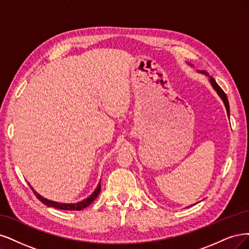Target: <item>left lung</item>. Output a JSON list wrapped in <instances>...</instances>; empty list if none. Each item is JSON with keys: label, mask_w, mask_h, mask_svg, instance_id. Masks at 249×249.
I'll return each mask as SVG.
<instances>
[{"label": "left lung", "mask_w": 249, "mask_h": 249, "mask_svg": "<svg viewBox=\"0 0 249 249\" xmlns=\"http://www.w3.org/2000/svg\"><path fill=\"white\" fill-rule=\"evenodd\" d=\"M189 66H191V67H194V65H192V64H190V63H187ZM197 72H199V73H202V74H204V75H206V76H208L209 77V82H210V84H211V86H212V88L213 89L216 91V93L218 94V96L219 97L221 98V100L223 101V104H224V107H226V108H227V113H228V117L230 118V104H229V100H228V97H227V95H226V93H224L223 91H222V89L221 88L217 85V83L215 82V79L212 77V76H210L209 74L207 73V72L205 71V70H198Z\"/></svg>", "instance_id": "8db88e82"}]
</instances>
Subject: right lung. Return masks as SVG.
Masks as SVG:
<instances>
[{
  "label": "right lung",
  "instance_id": "obj_1",
  "mask_svg": "<svg viewBox=\"0 0 249 249\" xmlns=\"http://www.w3.org/2000/svg\"><path fill=\"white\" fill-rule=\"evenodd\" d=\"M30 185V184H29ZM31 189L33 190V192L35 194V196H37L38 199H40V202H42L44 205L49 206V207H53L55 208V209H60V210H70V211H79V210H83L84 208L88 207L89 205H91L95 198L98 196V195L100 194V189H101V184L99 182V184L97 185V187H96V189L92 192V195H90L89 196H88L87 198L81 200V202H77V203H70V204H67V203H59V202H53V200H51V199H47L43 196H40L38 192L32 187L30 185Z\"/></svg>",
  "mask_w": 249,
  "mask_h": 249
}]
</instances>
